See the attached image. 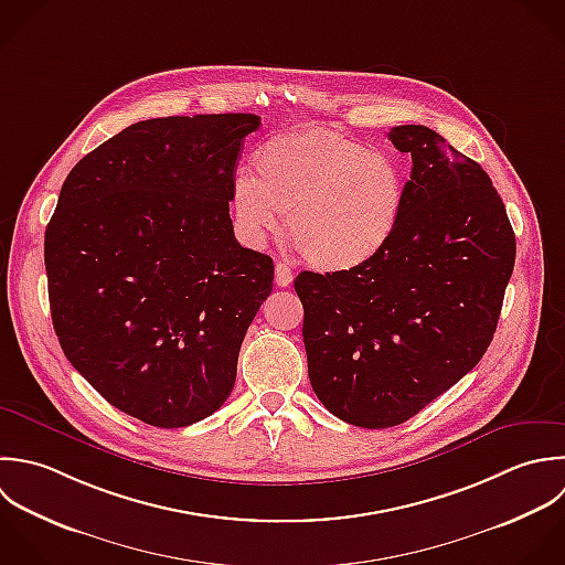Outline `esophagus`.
<instances>
[{
	"label": "esophagus",
	"instance_id": "1",
	"mask_svg": "<svg viewBox=\"0 0 565 565\" xmlns=\"http://www.w3.org/2000/svg\"><path fill=\"white\" fill-rule=\"evenodd\" d=\"M275 281H277L279 288H288L292 284V270H290L288 264L277 262V266H275Z\"/></svg>",
	"mask_w": 565,
	"mask_h": 565
}]
</instances>
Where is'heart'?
Instances as JSON below:
<instances>
[{
	"label": "heart",
	"instance_id": "obj_1",
	"mask_svg": "<svg viewBox=\"0 0 565 565\" xmlns=\"http://www.w3.org/2000/svg\"><path fill=\"white\" fill-rule=\"evenodd\" d=\"M257 178L231 182V211L250 244L281 228L317 268L352 270L392 239L405 206L398 164L383 151L321 125L270 136L255 156Z\"/></svg>",
	"mask_w": 565,
	"mask_h": 565
}]
</instances>
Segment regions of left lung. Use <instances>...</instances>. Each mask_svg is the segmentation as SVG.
<instances>
[{
    "label": "left lung",
    "mask_w": 565,
    "mask_h": 565,
    "mask_svg": "<svg viewBox=\"0 0 565 565\" xmlns=\"http://www.w3.org/2000/svg\"><path fill=\"white\" fill-rule=\"evenodd\" d=\"M390 140L412 156L390 244L359 268L295 279L310 385L365 429L409 420L480 363L515 266L489 173L425 125H398Z\"/></svg>",
    "instance_id": "obj_1"
}]
</instances>
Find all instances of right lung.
Returning <instances> with one entry per match:
<instances>
[{
    "instance_id": "1",
    "label": "right lung",
    "mask_w": 565,
    "mask_h": 565,
    "mask_svg": "<svg viewBox=\"0 0 565 565\" xmlns=\"http://www.w3.org/2000/svg\"><path fill=\"white\" fill-rule=\"evenodd\" d=\"M255 114L129 125L67 173L45 228L52 326L116 409L178 429L217 412L275 266L244 248L231 182Z\"/></svg>"
}]
</instances>
